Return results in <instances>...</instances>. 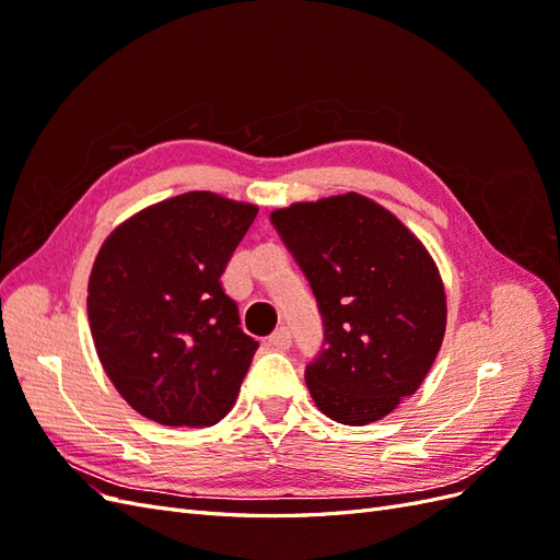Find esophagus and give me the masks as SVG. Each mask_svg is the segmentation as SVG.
Returning <instances> with one entry per match:
<instances>
[{"mask_svg":"<svg viewBox=\"0 0 560 560\" xmlns=\"http://www.w3.org/2000/svg\"><path fill=\"white\" fill-rule=\"evenodd\" d=\"M268 343H270V348H273V350H290V346H292L290 329H287V327L276 329L273 334L268 336Z\"/></svg>","mask_w":560,"mask_h":560,"instance_id":"obj_1","label":"esophagus"}]
</instances>
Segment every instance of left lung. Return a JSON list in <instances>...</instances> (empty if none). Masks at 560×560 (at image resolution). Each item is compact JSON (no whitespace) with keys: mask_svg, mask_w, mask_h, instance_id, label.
<instances>
[{"mask_svg":"<svg viewBox=\"0 0 560 560\" xmlns=\"http://www.w3.org/2000/svg\"><path fill=\"white\" fill-rule=\"evenodd\" d=\"M270 222L308 278L325 343L306 366L317 409L366 425L411 397L444 341L446 292L430 252L360 194L294 202Z\"/></svg>","mask_w":560,"mask_h":560,"instance_id":"8db88e82","label":"left lung"}]
</instances>
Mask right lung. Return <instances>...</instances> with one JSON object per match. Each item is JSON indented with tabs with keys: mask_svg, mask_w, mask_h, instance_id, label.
Returning <instances> with one entry per match:
<instances>
[{
	"mask_svg": "<svg viewBox=\"0 0 560 560\" xmlns=\"http://www.w3.org/2000/svg\"><path fill=\"white\" fill-rule=\"evenodd\" d=\"M257 212L189 191L132 214L100 247L91 334L118 395L144 418L206 428L235 404L259 343L219 278Z\"/></svg>",
	"mask_w": 560,
	"mask_h": 560,
	"instance_id": "add662e5",
	"label": "right lung"
}]
</instances>
